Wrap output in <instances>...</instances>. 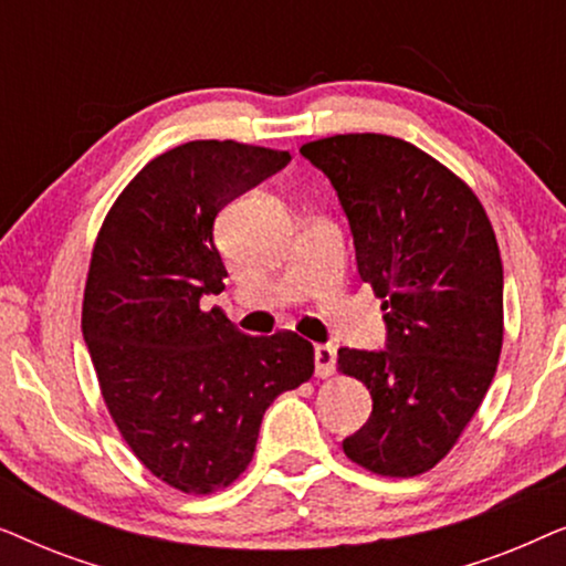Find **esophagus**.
<instances>
[{
  "mask_svg": "<svg viewBox=\"0 0 566 566\" xmlns=\"http://www.w3.org/2000/svg\"><path fill=\"white\" fill-rule=\"evenodd\" d=\"M337 366V347L335 345H316L314 347V368L316 376L327 378L335 374Z\"/></svg>",
  "mask_w": 566,
  "mask_h": 566,
  "instance_id": "34e87169",
  "label": "esophagus"
}]
</instances>
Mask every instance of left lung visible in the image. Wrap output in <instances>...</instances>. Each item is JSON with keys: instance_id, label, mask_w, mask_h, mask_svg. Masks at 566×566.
Returning a JSON list of instances; mask_svg holds the SVG:
<instances>
[{"instance_id": "1", "label": "left lung", "mask_w": 566, "mask_h": 566, "mask_svg": "<svg viewBox=\"0 0 566 566\" xmlns=\"http://www.w3.org/2000/svg\"><path fill=\"white\" fill-rule=\"evenodd\" d=\"M353 231L358 273L384 298V350L339 347L374 412L343 451L381 476H417L451 451L482 405L502 350V260L482 203L401 138L304 144Z\"/></svg>"}]
</instances>
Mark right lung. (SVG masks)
<instances>
[{"label": "right lung", "instance_id": "obj_1", "mask_svg": "<svg viewBox=\"0 0 566 566\" xmlns=\"http://www.w3.org/2000/svg\"><path fill=\"white\" fill-rule=\"evenodd\" d=\"M289 161L237 142L175 146L128 182L92 250L82 335L99 391L136 459L185 494L234 482L265 409L314 374L296 332L244 335L200 304L227 277L216 216Z\"/></svg>", "mask_w": 566, "mask_h": 566}]
</instances>
